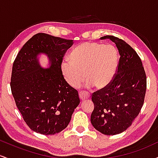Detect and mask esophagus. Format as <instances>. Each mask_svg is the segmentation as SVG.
<instances>
[{"instance_id": "obj_1", "label": "esophagus", "mask_w": 158, "mask_h": 158, "mask_svg": "<svg viewBox=\"0 0 158 158\" xmlns=\"http://www.w3.org/2000/svg\"><path fill=\"white\" fill-rule=\"evenodd\" d=\"M79 98L81 99V100H85V99H88V98L90 97V94L88 93L87 91L83 90V91L79 92Z\"/></svg>"}]
</instances>
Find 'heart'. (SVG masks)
I'll return each instance as SVG.
<instances>
[{
  "instance_id": "b5f03b06",
  "label": "heart",
  "mask_w": 158,
  "mask_h": 158,
  "mask_svg": "<svg viewBox=\"0 0 158 158\" xmlns=\"http://www.w3.org/2000/svg\"><path fill=\"white\" fill-rule=\"evenodd\" d=\"M117 49L112 45L85 42L76 47L70 59L61 65L64 79L71 86H77L85 77V85L97 88L106 87L113 79L117 66Z\"/></svg>"
}]
</instances>
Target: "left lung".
I'll return each instance as SVG.
<instances>
[{"label": "left lung", "instance_id": "8db88e82", "mask_svg": "<svg viewBox=\"0 0 158 158\" xmlns=\"http://www.w3.org/2000/svg\"><path fill=\"white\" fill-rule=\"evenodd\" d=\"M110 39L118 49L116 73L107 86L92 94L94 109L90 122L97 131L114 135L126 131L138 115L146 90V75L137 53L125 41L114 35Z\"/></svg>", "mask_w": 158, "mask_h": 158}]
</instances>
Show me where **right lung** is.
Listing matches in <instances>:
<instances>
[{"label": "right lung", "instance_id": "add662e5", "mask_svg": "<svg viewBox=\"0 0 158 158\" xmlns=\"http://www.w3.org/2000/svg\"><path fill=\"white\" fill-rule=\"evenodd\" d=\"M73 44L46 33H37L25 43L14 61L10 87L23 120L32 131L49 135L59 133L70 123L80 100L67 82L61 65ZM48 56L50 69L40 66L37 56Z\"/></svg>", "mask_w": 158, "mask_h": 158}]
</instances>
